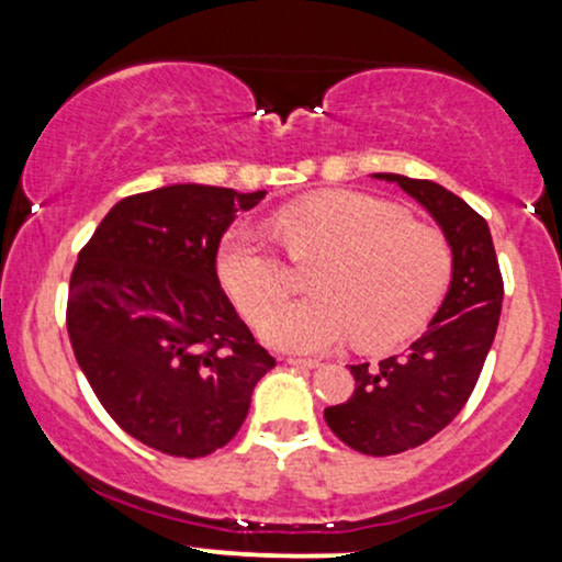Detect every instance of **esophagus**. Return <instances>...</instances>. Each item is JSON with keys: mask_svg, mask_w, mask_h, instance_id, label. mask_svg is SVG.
<instances>
[{"mask_svg": "<svg viewBox=\"0 0 562 562\" xmlns=\"http://www.w3.org/2000/svg\"><path fill=\"white\" fill-rule=\"evenodd\" d=\"M285 362H288V364H293V367H303V370H314V367H319V359H301V357H288Z\"/></svg>", "mask_w": 562, "mask_h": 562, "instance_id": "1", "label": "esophagus"}]
</instances>
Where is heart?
Returning a JSON list of instances; mask_svg holds the SVG:
<instances>
[{"label":"heart","mask_w":562,"mask_h":562,"mask_svg":"<svg viewBox=\"0 0 562 562\" xmlns=\"http://www.w3.org/2000/svg\"><path fill=\"white\" fill-rule=\"evenodd\" d=\"M274 232L295 261L322 259L314 299L273 308L288 295V269L248 227L224 235L216 272L248 319L273 308L262 316L261 338L285 351H322L348 338L364 351H385L423 330L449 285L447 237L364 192L299 200L277 214Z\"/></svg>","instance_id":"1"}]
</instances>
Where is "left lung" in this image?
<instances>
[{
	"mask_svg": "<svg viewBox=\"0 0 562 562\" xmlns=\"http://www.w3.org/2000/svg\"><path fill=\"white\" fill-rule=\"evenodd\" d=\"M396 182L436 218L451 248V282L436 317L404 357L351 364V398L327 406L325 420L346 447L372 457L415 449L460 415L494 344L502 312L499 263L486 218L447 187L402 173Z\"/></svg>",
	"mask_w": 562,
	"mask_h": 562,
	"instance_id": "8db88e82",
	"label": "left lung"
}]
</instances>
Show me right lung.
<instances>
[{"label":"right lung","instance_id":"add662e5","mask_svg":"<svg viewBox=\"0 0 562 562\" xmlns=\"http://www.w3.org/2000/svg\"><path fill=\"white\" fill-rule=\"evenodd\" d=\"M263 195L158 187L119 200L81 248L70 346L108 415L145 447L187 460L222 449L274 367L216 274L222 235Z\"/></svg>","mask_w":562,"mask_h":562}]
</instances>
